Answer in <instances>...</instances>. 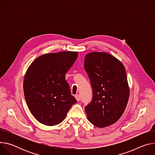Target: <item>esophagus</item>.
Here are the masks:
<instances>
[{
    "label": "esophagus",
    "mask_w": 155,
    "mask_h": 155,
    "mask_svg": "<svg viewBox=\"0 0 155 155\" xmlns=\"http://www.w3.org/2000/svg\"><path fill=\"white\" fill-rule=\"evenodd\" d=\"M75 98H76V99H77V101L78 102V101H80V95H78V94H76L75 95Z\"/></svg>",
    "instance_id": "34e87169"
}]
</instances>
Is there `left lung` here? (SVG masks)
Masks as SVG:
<instances>
[{
	"mask_svg": "<svg viewBox=\"0 0 155 155\" xmlns=\"http://www.w3.org/2000/svg\"><path fill=\"white\" fill-rule=\"evenodd\" d=\"M84 66L93 90L92 101L84 107L87 120L98 127L108 126L120 119L128 102L126 70L114 56L101 52L87 54Z\"/></svg>",
	"mask_w": 155,
	"mask_h": 155,
	"instance_id": "left-lung-1",
	"label": "left lung"
}]
</instances>
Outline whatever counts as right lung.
I'll use <instances>...</instances> for the list:
<instances>
[{
  "mask_svg": "<svg viewBox=\"0 0 155 155\" xmlns=\"http://www.w3.org/2000/svg\"><path fill=\"white\" fill-rule=\"evenodd\" d=\"M77 54L74 51L43 54L35 59L28 68L24 80L25 97L31 112L41 124H59L77 102L65 75Z\"/></svg>",
  "mask_w": 155,
  "mask_h": 155,
  "instance_id": "add662e5",
  "label": "right lung"
}]
</instances>
